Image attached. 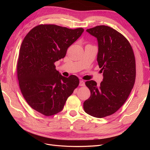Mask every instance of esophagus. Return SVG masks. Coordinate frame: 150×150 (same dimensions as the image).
<instances>
[{"instance_id": "esophagus-1", "label": "esophagus", "mask_w": 150, "mask_h": 150, "mask_svg": "<svg viewBox=\"0 0 150 150\" xmlns=\"http://www.w3.org/2000/svg\"><path fill=\"white\" fill-rule=\"evenodd\" d=\"M79 86H85V83L83 81H80L79 82Z\"/></svg>"}]
</instances>
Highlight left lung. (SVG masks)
Returning <instances> with one entry per match:
<instances>
[{"label": "left lung", "mask_w": 150, "mask_h": 150, "mask_svg": "<svg viewBox=\"0 0 150 150\" xmlns=\"http://www.w3.org/2000/svg\"><path fill=\"white\" fill-rule=\"evenodd\" d=\"M86 31L98 39L103 80L99 85L93 80L85 83L91 96L83 108L87 114L101 118L114 114L128 99L135 83V57L128 39L115 29L98 25Z\"/></svg>", "instance_id": "1"}]
</instances>
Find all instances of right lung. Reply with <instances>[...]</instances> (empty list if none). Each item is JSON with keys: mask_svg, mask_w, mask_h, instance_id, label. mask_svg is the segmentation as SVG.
<instances>
[{"mask_svg": "<svg viewBox=\"0 0 150 150\" xmlns=\"http://www.w3.org/2000/svg\"><path fill=\"white\" fill-rule=\"evenodd\" d=\"M84 32L54 24H40L25 35L20 48L17 78L21 93L29 105L50 116L60 112L78 87L77 76H62L55 62L64 58L67 50Z\"/></svg>", "mask_w": 150, "mask_h": 150, "instance_id": "1", "label": "right lung"}]
</instances>
